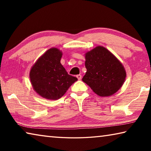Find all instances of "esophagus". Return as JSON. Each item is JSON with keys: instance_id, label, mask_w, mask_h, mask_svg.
Here are the masks:
<instances>
[{"instance_id": "34e87169", "label": "esophagus", "mask_w": 151, "mask_h": 151, "mask_svg": "<svg viewBox=\"0 0 151 151\" xmlns=\"http://www.w3.org/2000/svg\"><path fill=\"white\" fill-rule=\"evenodd\" d=\"M76 77H77V78L78 79V80H81L82 78V76L81 75H78L77 76H76Z\"/></svg>"}]
</instances>
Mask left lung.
<instances>
[{
  "label": "left lung",
  "instance_id": "obj_1",
  "mask_svg": "<svg viewBox=\"0 0 151 151\" xmlns=\"http://www.w3.org/2000/svg\"><path fill=\"white\" fill-rule=\"evenodd\" d=\"M86 72L82 80L97 95L105 97L116 93L127 73L124 66L111 52L98 46L85 53Z\"/></svg>",
  "mask_w": 151,
  "mask_h": 151
}]
</instances>
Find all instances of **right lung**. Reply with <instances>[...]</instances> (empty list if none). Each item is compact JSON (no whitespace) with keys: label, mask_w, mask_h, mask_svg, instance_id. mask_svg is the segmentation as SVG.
Masks as SVG:
<instances>
[{"label":"right lung","mask_w":151,"mask_h":151,"mask_svg":"<svg viewBox=\"0 0 151 151\" xmlns=\"http://www.w3.org/2000/svg\"><path fill=\"white\" fill-rule=\"evenodd\" d=\"M63 52L51 48L40 57L30 70L32 88L39 95L48 100H57L78 80L69 75L61 65Z\"/></svg>","instance_id":"add662e5"}]
</instances>
